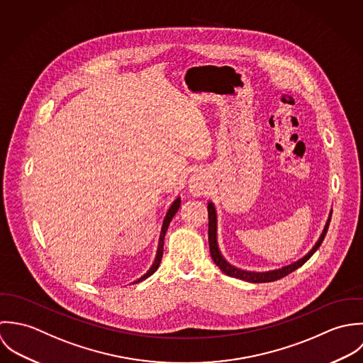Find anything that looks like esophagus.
<instances>
[{
    "instance_id": "1",
    "label": "esophagus",
    "mask_w": 363,
    "mask_h": 363,
    "mask_svg": "<svg viewBox=\"0 0 363 363\" xmlns=\"http://www.w3.org/2000/svg\"><path fill=\"white\" fill-rule=\"evenodd\" d=\"M205 179L201 174H195L194 177H191L189 179V191L192 195L195 196H199L205 192Z\"/></svg>"
}]
</instances>
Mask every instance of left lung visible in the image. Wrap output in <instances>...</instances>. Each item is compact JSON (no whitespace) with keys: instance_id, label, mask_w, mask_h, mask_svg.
I'll use <instances>...</instances> for the list:
<instances>
[{"instance_id":"left-lung-1","label":"left lung","mask_w":363,"mask_h":363,"mask_svg":"<svg viewBox=\"0 0 363 363\" xmlns=\"http://www.w3.org/2000/svg\"><path fill=\"white\" fill-rule=\"evenodd\" d=\"M208 215H209V248H211V255L215 261V264L218 265V268L221 269V272H224L227 277H231V278H237V279H241V281H245V282H251V284H264V282H274V281H278V279H282L284 277L289 275L290 272L296 271L297 268H300L306 261L310 259V257L318 250V247L321 245L325 234H327V230H328V225H330V221H331V216L327 220V224L318 238V241L315 242V245L311 248V251H308L307 255H304L301 259L290 264L288 267H284L281 269H275V271H268V272H250V271H242V269H238L233 265H230L220 254L218 247V240H216V228H218V220H216V211H215V206L212 202H209L208 205Z\"/></svg>"}]
</instances>
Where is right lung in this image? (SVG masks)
<instances>
[{
  "label": "right lung",
  "instance_id": "right-lung-1",
  "mask_svg": "<svg viewBox=\"0 0 363 363\" xmlns=\"http://www.w3.org/2000/svg\"><path fill=\"white\" fill-rule=\"evenodd\" d=\"M179 205H181V199H179V198H177V199L174 201V203L171 205V208L168 209V212H167V216H165V218H164V223H162V228H161V233H160V240H158V250H157V255H155L154 264H152V265H151V268L147 271V274H145V275H143L140 279H138V281H136V284L147 279V278H148L150 275H152V274L157 271V268L160 267V262H161V258H162V251H164V237H165L167 228H168V225H169V221L172 220V218L175 216V213H177V212H178V209H179Z\"/></svg>",
  "mask_w": 363,
  "mask_h": 363
}]
</instances>
